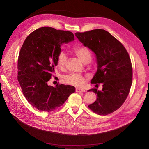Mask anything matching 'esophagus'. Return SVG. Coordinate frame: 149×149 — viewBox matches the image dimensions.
Segmentation results:
<instances>
[{"label": "esophagus", "instance_id": "1", "mask_svg": "<svg viewBox=\"0 0 149 149\" xmlns=\"http://www.w3.org/2000/svg\"><path fill=\"white\" fill-rule=\"evenodd\" d=\"M75 91L77 93H83V92H85L86 91L85 89H80V88H76L75 89Z\"/></svg>", "mask_w": 149, "mask_h": 149}]
</instances>
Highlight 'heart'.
Here are the masks:
<instances>
[{
  "instance_id": "obj_1",
  "label": "heart",
  "mask_w": 149,
  "mask_h": 149,
  "mask_svg": "<svg viewBox=\"0 0 149 149\" xmlns=\"http://www.w3.org/2000/svg\"><path fill=\"white\" fill-rule=\"evenodd\" d=\"M74 52L84 63H88L91 59V54L90 50L85 46H76L73 49ZM67 55L64 51L59 53L57 58V66L62 69L64 68L67 61ZM85 79L83 75L79 74H70L63 77V81L64 83L75 86H81L84 83Z\"/></svg>"
}]
</instances>
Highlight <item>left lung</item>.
<instances>
[{
	"instance_id": "1",
	"label": "left lung",
	"mask_w": 149,
	"mask_h": 149,
	"mask_svg": "<svg viewBox=\"0 0 149 149\" xmlns=\"http://www.w3.org/2000/svg\"><path fill=\"white\" fill-rule=\"evenodd\" d=\"M75 36L95 55L97 70L91 83H102L103 86L102 91H88L97 97L88 107L99 115L111 114L122 106L130 92L133 70L129 55L117 39L105 30L78 32Z\"/></svg>"
}]
</instances>
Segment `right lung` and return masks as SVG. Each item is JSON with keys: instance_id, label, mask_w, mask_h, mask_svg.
Returning a JSON list of instances; mask_svg holds the SVG:
<instances>
[{"instance_id": "add662e5", "label": "right lung", "mask_w": 149, "mask_h": 149, "mask_svg": "<svg viewBox=\"0 0 149 149\" xmlns=\"http://www.w3.org/2000/svg\"><path fill=\"white\" fill-rule=\"evenodd\" d=\"M74 40L72 32L49 27L36 29L25 39L18 58L17 80L25 99L38 110L53 111L75 92L72 86L47 84L61 46Z\"/></svg>"}]
</instances>
